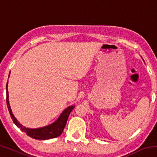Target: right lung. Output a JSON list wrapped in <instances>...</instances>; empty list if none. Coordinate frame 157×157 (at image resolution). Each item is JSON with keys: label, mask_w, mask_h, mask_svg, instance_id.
Returning <instances> with one entry per match:
<instances>
[{"label": "right lung", "mask_w": 157, "mask_h": 157, "mask_svg": "<svg viewBox=\"0 0 157 157\" xmlns=\"http://www.w3.org/2000/svg\"><path fill=\"white\" fill-rule=\"evenodd\" d=\"M7 84H8V82H7L6 85V101L7 108H8L10 116H11L13 122H14V123L18 127V128H20L23 132L26 133V134H27L28 136L33 138V139L39 140H48L50 139H54V138L58 137L62 134L63 130L66 126V124L67 123L69 114L71 112V111L73 109V108L75 107V106H70V107L66 108L62 113V114H61L59 118L51 124H49V125L44 127H41V128H26L25 127H23L22 124H20L19 122H18L17 118H15L14 115H13L9 103V95L8 91H7V86H8V85H7Z\"/></svg>", "instance_id": "1"}]
</instances>
